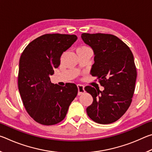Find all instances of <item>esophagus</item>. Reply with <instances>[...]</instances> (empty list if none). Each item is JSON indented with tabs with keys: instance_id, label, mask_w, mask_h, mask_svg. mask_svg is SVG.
I'll use <instances>...</instances> for the list:
<instances>
[{
	"instance_id": "1",
	"label": "esophagus",
	"mask_w": 152,
	"mask_h": 152,
	"mask_svg": "<svg viewBox=\"0 0 152 152\" xmlns=\"http://www.w3.org/2000/svg\"><path fill=\"white\" fill-rule=\"evenodd\" d=\"M78 95H82V94H84V92H85V91H84V85H82V84H78Z\"/></svg>"
}]
</instances>
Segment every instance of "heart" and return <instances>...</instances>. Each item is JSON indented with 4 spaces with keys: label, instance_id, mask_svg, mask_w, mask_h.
Listing matches in <instances>:
<instances>
[{
    "label": "heart",
    "instance_id": "obj_1",
    "mask_svg": "<svg viewBox=\"0 0 152 152\" xmlns=\"http://www.w3.org/2000/svg\"><path fill=\"white\" fill-rule=\"evenodd\" d=\"M89 48L88 47H87V46L85 45H83V46H80V47H79L77 50H84V49H88Z\"/></svg>",
    "mask_w": 152,
    "mask_h": 152
}]
</instances>
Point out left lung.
I'll return each mask as SVG.
<instances>
[{
	"label": "left lung",
	"mask_w": 152,
	"mask_h": 152,
	"mask_svg": "<svg viewBox=\"0 0 152 152\" xmlns=\"http://www.w3.org/2000/svg\"><path fill=\"white\" fill-rule=\"evenodd\" d=\"M82 39L94 53L91 74L97 77L104 91L86 86L93 98L87 115L94 122L109 124L120 119L132 102L137 78L133 55L116 36L106 33H82Z\"/></svg>",
	"instance_id": "obj_1"
}]
</instances>
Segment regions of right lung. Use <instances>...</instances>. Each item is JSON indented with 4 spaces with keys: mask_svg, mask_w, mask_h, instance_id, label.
Wrapping results in <instances>:
<instances>
[{
    "mask_svg": "<svg viewBox=\"0 0 152 152\" xmlns=\"http://www.w3.org/2000/svg\"><path fill=\"white\" fill-rule=\"evenodd\" d=\"M76 35L48 33L27 45L19 60L18 88L31 117L43 125L61 122L78 94L75 84L60 86L50 76L60 65V58L76 42Z\"/></svg>",
    "mask_w": 152,
    "mask_h": 152,
    "instance_id": "obj_1",
    "label": "right lung"
}]
</instances>
